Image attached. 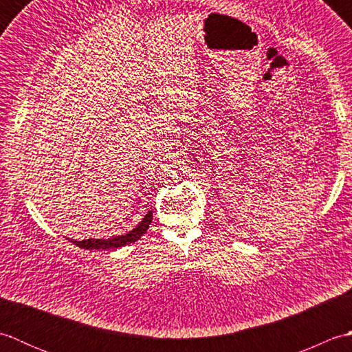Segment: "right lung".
<instances>
[{
  "instance_id": "1",
  "label": "right lung",
  "mask_w": 352,
  "mask_h": 352,
  "mask_svg": "<svg viewBox=\"0 0 352 352\" xmlns=\"http://www.w3.org/2000/svg\"><path fill=\"white\" fill-rule=\"evenodd\" d=\"M153 221V210H148V213L144 216L136 227H134L131 231L121 236H113L109 239H85V241H74V239H68L69 242L74 245L80 246L83 250H109V248H121V246L130 245L133 242L139 241V239L146 233V230L151 226Z\"/></svg>"
}]
</instances>
